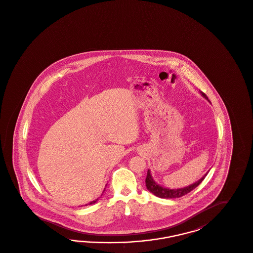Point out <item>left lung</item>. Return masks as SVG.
Returning <instances> with one entry per match:
<instances>
[{
	"label": "left lung",
	"mask_w": 253,
	"mask_h": 253,
	"mask_svg": "<svg viewBox=\"0 0 253 253\" xmlns=\"http://www.w3.org/2000/svg\"><path fill=\"white\" fill-rule=\"evenodd\" d=\"M200 93L205 99H207L209 102L208 96L206 95L202 91H200ZM208 173L204 174V176L202 178H200L198 181H196L195 183L192 184V185H189V186L184 187V188H181V189H168V188H165V187L160 186L159 184L156 183L155 180L153 179L152 175H151L150 170L148 169L147 177H146V186H147V189H148L149 192H152L154 195H156L157 197H160V198H166V199L179 198V197L183 196L185 194L192 192V190H194L205 179V177L207 176Z\"/></svg>",
	"instance_id": "1"
}]
</instances>
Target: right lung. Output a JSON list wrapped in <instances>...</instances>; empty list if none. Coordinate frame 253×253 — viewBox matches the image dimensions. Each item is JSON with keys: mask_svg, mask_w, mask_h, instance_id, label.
Listing matches in <instances>:
<instances>
[{"mask_svg": "<svg viewBox=\"0 0 253 253\" xmlns=\"http://www.w3.org/2000/svg\"><path fill=\"white\" fill-rule=\"evenodd\" d=\"M104 192H105V191H104ZM98 199H99V198H97V199H95V200L92 201V202H90L89 204H87V205H92V204H95L96 202L98 201ZM87 205H86V206H87Z\"/></svg>", "mask_w": 253, "mask_h": 253, "instance_id": "obj_1", "label": "right lung"}]
</instances>
